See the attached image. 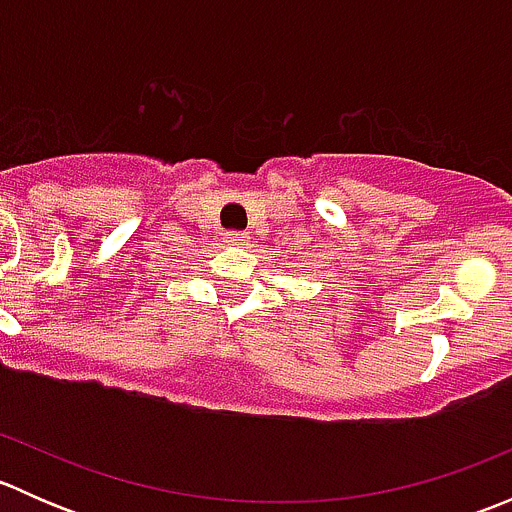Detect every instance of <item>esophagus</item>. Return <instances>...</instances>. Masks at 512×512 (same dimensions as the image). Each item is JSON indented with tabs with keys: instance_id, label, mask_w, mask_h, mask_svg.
Masks as SVG:
<instances>
[{
	"instance_id": "obj_1",
	"label": "esophagus",
	"mask_w": 512,
	"mask_h": 512,
	"mask_svg": "<svg viewBox=\"0 0 512 512\" xmlns=\"http://www.w3.org/2000/svg\"><path fill=\"white\" fill-rule=\"evenodd\" d=\"M225 242H230V245H242V242H247V232L227 230L225 232Z\"/></svg>"
}]
</instances>
